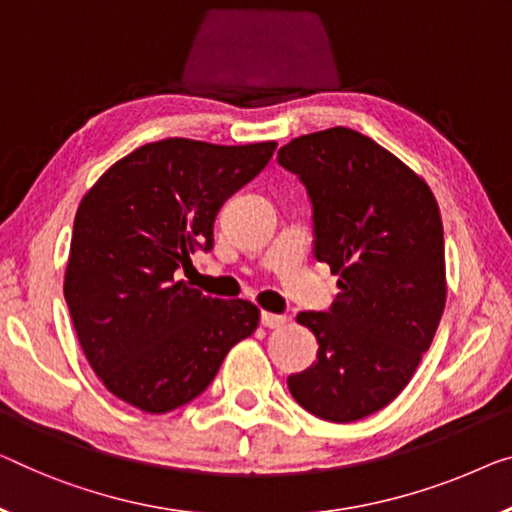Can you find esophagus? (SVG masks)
<instances>
[{"instance_id":"obj_1","label":"esophagus","mask_w":512,"mask_h":512,"mask_svg":"<svg viewBox=\"0 0 512 512\" xmlns=\"http://www.w3.org/2000/svg\"><path fill=\"white\" fill-rule=\"evenodd\" d=\"M287 319L282 315H276V312H262V326L266 329H280V326H285Z\"/></svg>"}]
</instances>
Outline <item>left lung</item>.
<instances>
[{"label": "left lung", "mask_w": 512, "mask_h": 512, "mask_svg": "<svg viewBox=\"0 0 512 512\" xmlns=\"http://www.w3.org/2000/svg\"><path fill=\"white\" fill-rule=\"evenodd\" d=\"M299 174L315 220V257L338 276L329 312H301L317 363L287 379L305 411L352 423L404 391L446 305L444 225L423 177L352 128L301 135L278 151Z\"/></svg>", "instance_id": "obj_1"}]
</instances>
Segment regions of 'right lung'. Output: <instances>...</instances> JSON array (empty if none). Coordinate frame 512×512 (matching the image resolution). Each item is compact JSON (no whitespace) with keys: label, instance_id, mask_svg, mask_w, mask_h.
Segmentation results:
<instances>
[{"label":"right lung","instance_id":"right-lung-1","mask_svg":"<svg viewBox=\"0 0 512 512\" xmlns=\"http://www.w3.org/2000/svg\"><path fill=\"white\" fill-rule=\"evenodd\" d=\"M276 147L167 137L117 160L82 197L64 299L91 370L119 400L147 414L183 407L255 333V303L204 296L181 271L211 250L218 209Z\"/></svg>","mask_w":512,"mask_h":512}]
</instances>
